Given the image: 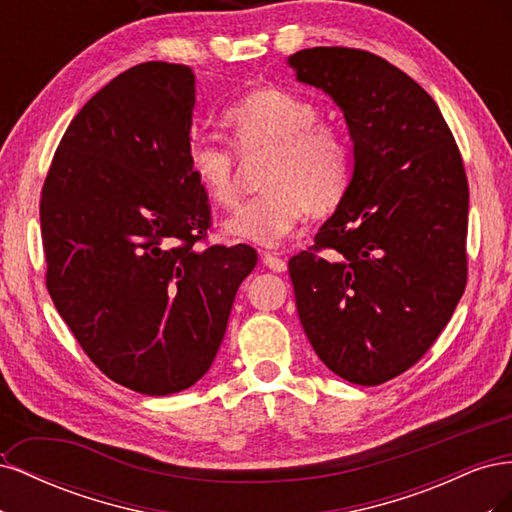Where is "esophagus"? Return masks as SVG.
<instances>
[{
    "label": "esophagus",
    "mask_w": 512,
    "mask_h": 512,
    "mask_svg": "<svg viewBox=\"0 0 512 512\" xmlns=\"http://www.w3.org/2000/svg\"><path fill=\"white\" fill-rule=\"evenodd\" d=\"M262 262H265V265L271 269V271H277V273H284L286 269H288V265H286V260L277 254V252H265L262 254Z\"/></svg>",
    "instance_id": "esophagus-1"
}]
</instances>
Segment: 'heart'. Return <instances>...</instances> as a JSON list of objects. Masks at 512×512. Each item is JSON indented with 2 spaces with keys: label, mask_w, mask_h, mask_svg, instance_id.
Here are the masks:
<instances>
[{
  "label": "heart",
  "mask_w": 512,
  "mask_h": 512,
  "mask_svg": "<svg viewBox=\"0 0 512 512\" xmlns=\"http://www.w3.org/2000/svg\"><path fill=\"white\" fill-rule=\"evenodd\" d=\"M224 126L243 156L269 151L262 175L265 192L245 200L226 222L235 239L262 247L280 245L307 209L327 211L344 196L350 151L337 128L318 119V108L286 89L265 87L228 106ZM190 164L203 192L215 205L237 198V158L228 145L196 138Z\"/></svg>",
  "instance_id": "1"
}]
</instances>
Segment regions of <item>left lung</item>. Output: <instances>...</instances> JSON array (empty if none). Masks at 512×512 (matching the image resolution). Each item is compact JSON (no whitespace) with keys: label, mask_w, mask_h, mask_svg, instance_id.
Returning a JSON list of instances; mask_svg holds the SVG:
<instances>
[{"label":"left lung","mask_w":512,"mask_h":512,"mask_svg":"<svg viewBox=\"0 0 512 512\" xmlns=\"http://www.w3.org/2000/svg\"><path fill=\"white\" fill-rule=\"evenodd\" d=\"M288 64L342 108L354 168L314 245L288 260L299 320L333 374L376 386L436 342L468 282V177L427 91L361 49Z\"/></svg>","instance_id":"obj_1"}]
</instances>
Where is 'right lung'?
Returning a JSON list of instances; mask_svg holds the SVG:
<instances>
[{"instance_id": "obj_1", "label": "right lung", "mask_w": 512, "mask_h": 512, "mask_svg": "<svg viewBox=\"0 0 512 512\" xmlns=\"http://www.w3.org/2000/svg\"><path fill=\"white\" fill-rule=\"evenodd\" d=\"M194 72L145 61L72 119L42 185L46 288L104 376L143 395L203 378L254 247L207 245L190 164Z\"/></svg>"}]
</instances>
